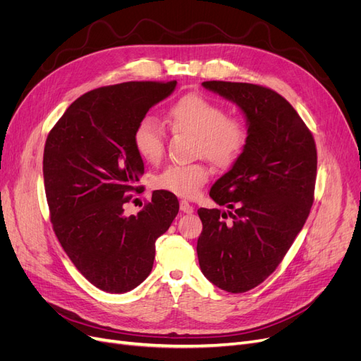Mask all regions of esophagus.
Masks as SVG:
<instances>
[{
  "label": "esophagus",
  "mask_w": 361,
  "mask_h": 361,
  "mask_svg": "<svg viewBox=\"0 0 361 361\" xmlns=\"http://www.w3.org/2000/svg\"><path fill=\"white\" fill-rule=\"evenodd\" d=\"M180 209H181L183 212H185V214H192L195 208H193L188 201H181V202H180Z\"/></svg>",
  "instance_id": "esophagus-1"
}]
</instances>
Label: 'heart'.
I'll list each match as a JSON object with an SVG mask.
<instances>
[{"instance_id": "b5f03b06", "label": "heart", "mask_w": 361, "mask_h": 361, "mask_svg": "<svg viewBox=\"0 0 361 361\" xmlns=\"http://www.w3.org/2000/svg\"><path fill=\"white\" fill-rule=\"evenodd\" d=\"M166 123L176 132L196 137V153L217 166H228L241 154L247 141L243 118L226 116V110L201 95H185L166 113ZM133 144L138 154L150 164L162 159L166 133L156 120L147 117L133 130ZM208 180L204 165H171L156 178L159 189L181 197H193Z\"/></svg>"}]
</instances>
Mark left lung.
<instances>
[{"mask_svg": "<svg viewBox=\"0 0 361 361\" xmlns=\"http://www.w3.org/2000/svg\"><path fill=\"white\" fill-rule=\"evenodd\" d=\"M202 86L239 106L247 141L232 168L209 190L226 212L199 208L202 233L197 259L219 288L244 293L281 263L314 202L317 149L311 130L290 102L272 89L232 82Z\"/></svg>", "mask_w": 361, "mask_h": 361, "instance_id": "8db88e82", "label": "left lung"}]
</instances>
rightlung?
Masks as SVG:
<instances>
[{"instance_id": "add662e5", "label": "right lung", "mask_w": 361, "mask_h": 361, "mask_svg": "<svg viewBox=\"0 0 361 361\" xmlns=\"http://www.w3.org/2000/svg\"><path fill=\"white\" fill-rule=\"evenodd\" d=\"M177 82H128L90 90L53 126L43 176L59 243L89 283L106 293L140 286L153 268L156 239L178 214V199L156 190L137 216H125L138 192L142 159L133 130Z\"/></svg>"}]
</instances>
